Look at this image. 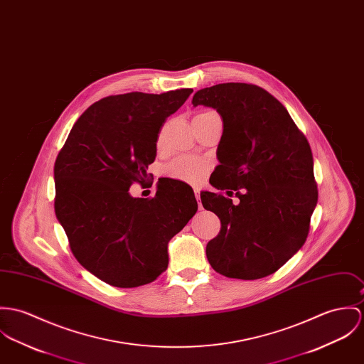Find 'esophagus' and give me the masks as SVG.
I'll return each mask as SVG.
<instances>
[{"label":"esophagus","instance_id":"obj_1","mask_svg":"<svg viewBox=\"0 0 364 364\" xmlns=\"http://www.w3.org/2000/svg\"><path fill=\"white\" fill-rule=\"evenodd\" d=\"M195 196H196V200H198V208L201 210L203 205H201V201H200V192H198V189H195Z\"/></svg>","mask_w":364,"mask_h":364}]
</instances>
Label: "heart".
Listing matches in <instances>:
<instances>
[{
  "label": "heart",
  "instance_id": "heart-1",
  "mask_svg": "<svg viewBox=\"0 0 364 364\" xmlns=\"http://www.w3.org/2000/svg\"><path fill=\"white\" fill-rule=\"evenodd\" d=\"M210 166V161L204 159L178 157L164 168V173L168 178L186 182L191 185H198L205 179Z\"/></svg>",
  "mask_w": 364,
  "mask_h": 364
}]
</instances>
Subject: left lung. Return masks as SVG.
Listing matches in <instances>:
<instances>
[{"label":"left lung","instance_id":"obj_1","mask_svg":"<svg viewBox=\"0 0 364 364\" xmlns=\"http://www.w3.org/2000/svg\"><path fill=\"white\" fill-rule=\"evenodd\" d=\"M193 107L217 109L224 131L217 149L220 166L210 183L232 198L200 193L201 204L221 221L207 243L211 267L237 279L275 272L304 245L317 205L313 154L287 108L264 89L221 83L201 89Z\"/></svg>","mask_w":364,"mask_h":364}]
</instances>
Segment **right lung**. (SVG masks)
Instances as JSON below:
<instances>
[{
    "mask_svg": "<svg viewBox=\"0 0 364 364\" xmlns=\"http://www.w3.org/2000/svg\"><path fill=\"white\" fill-rule=\"evenodd\" d=\"M192 92L101 99L75 122L55 160L54 207L70 250L112 287L157 279L168 267V242L198 211L193 189L176 179H159L154 198L129 193L156 160L166 118Z\"/></svg>",
    "mask_w": 364,
    "mask_h": 364,
    "instance_id": "add662e5",
    "label": "right lung"
}]
</instances>
